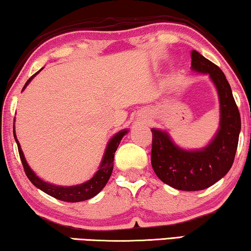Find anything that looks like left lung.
Returning a JSON list of instances; mask_svg holds the SVG:
<instances>
[{
  "label": "left lung",
  "mask_w": 251,
  "mask_h": 251,
  "mask_svg": "<svg viewBox=\"0 0 251 251\" xmlns=\"http://www.w3.org/2000/svg\"><path fill=\"white\" fill-rule=\"evenodd\" d=\"M191 69L208 75L220 101V126L208 145L184 150L163 130L151 129V166L163 182L177 190L197 191L213 186L230 171L237 151L241 119L223 71L206 57L191 50Z\"/></svg>",
  "instance_id": "left-lung-1"
}]
</instances>
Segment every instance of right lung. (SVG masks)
I'll list each match as a JSON object with an SVG mask.
<instances>
[{
    "label": "right lung",
    "instance_id": "right-lung-1",
    "mask_svg": "<svg viewBox=\"0 0 251 251\" xmlns=\"http://www.w3.org/2000/svg\"><path fill=\"white\" fill-rule=\"evenodd\" d=\"M41 70L36 72L34 75H31L29 78V80L25 83L23 90L29 85L36 75H38ZM129 132L128 129H123L121 131H119L114 134L113 137L111 138L110 141H108L106 145V150L103 155V158H101L100 165L99 170L96 171V173L94 174L92 179H89L86 182L75 184V186H69V187H62V186H56V184H52L46 182V181L42 180L38 176H36V173L30 169V166L28 165V163L25 158V155L21 150V146L19 141L17 139V134L14 131L13 126V136L14 139H16V143L18 145V151H19V155L21 158V162H23L25 172H26V176L28 179L30 180V182L34 184L35 187L41 189L42 191H44L45 194L52 196V197L59 199V201H68V202H78L82 201H87V199H90L99 194V192L106 186L108 179H110L112 171H113V162H114V152L117 151L120 141L122 140L123 136H126V133Z\"/></svg>",
    "mask_w": 251,
    "mask_h": 251
}]
</instances>
